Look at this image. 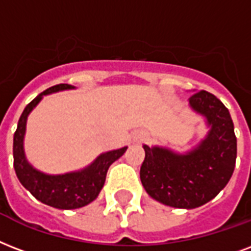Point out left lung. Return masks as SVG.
I'll use <instances>...</instances> for the list:
<instances>
[{
    "label": "left lung",
    "instance_id": "obj_1",
    "mask_svg": "<svg viewBox=\"0 0 251 251\" xmlns=\"http://www.w3.org/2000/svg\"><path fill=\"white\" fill-rule=\"evenodd\" d=\"M189 104L208 120L210 131L206 139L187 155L145 145V160L139 171L151 198L185 209L216 198L230 180L237 158L234 125L226 106L206 91L194 93Z\"/></svg>",
    "mask_w": 251,
    "mask_h": 251
}]
</instances>
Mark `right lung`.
<instances>
[{"label": "right lung", "instance_id": "1", "mask_svg": "<svg viewBox=\"0 0 251 251\" xmlns=\"http://www.w3.org/2000/svg\"><path fill=\"white\" fill-rule=\"evenodd\" d=\"M70 88L74 87L70 84H57L39 93L31 102H28L19 117L18 126L13 139L14 170L19 181L39 201L59 209H76L93 201L99 196L104 185L106 172L110 164L117 160L127 149L122 147L120 150L105 152L95 160V163H92L83 171L56 176L45 175L36 171L26 162L24 154V135L28 113L42 100V96Z\"/></svg>", "mask_w": 251, "mask_h": 251}]
</instances>
